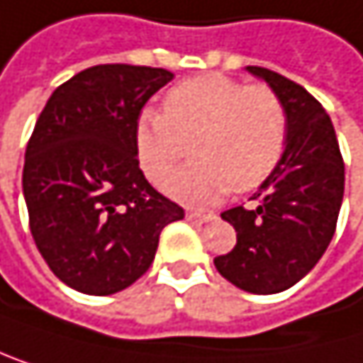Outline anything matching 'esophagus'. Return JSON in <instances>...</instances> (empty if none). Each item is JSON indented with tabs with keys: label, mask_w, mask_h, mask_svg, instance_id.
Here are the masks:
<instances>
[{
	"label": "esophagus",
	"mask_w": 363,
	"mask_h": 363,
	"mask_svg": "<svg viewBox=\"0 0 363 363\" xmlns=\"http://www.w3.org/2000/svg\"><path fill=\"white\" fill-rule=\"evenodd\" d=\"M187 218L194 220V222H200V224H202V222H211V220H216L213 213H198V211H189Z\"/></svg>",
	"instance_id": "34e87169"
}]
</instances>
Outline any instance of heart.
<instances>
[{
	"label": "heart",
	"instance_id": "1",
	"mask_svg": "<svg viewBox=\"0 0 363 363\" xmlns=\"http://www.w3.org/2000/svg\"><path fill=\"white\" fill-rule=\"evenodd\" d=\"M285 141L287 113L279 95L220 74L172 86L163 113L143 108L135 123L137 159L152 183H161L191 143L194 163L163 183L172 198L191 204L220 202L230 187H259L279 165Z\"/></svg>",
	"mask_w": 363,
	"mask_h": 363
}]
</instances>
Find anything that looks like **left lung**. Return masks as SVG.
Segmentation results:
<instances>
[{"mask_svg":"<svg viewBox=\"0 0 363 363\" xmlns=\"http://www.w3.org/2000/svg\"><path fill=\"white\" fill-rule=\"evenodd\" d=\"M246 72L283 102L287 141L279 165L250 198L257 206L222 213L237 230V244L213 263L235 287L279 294L296 285L333 240L344 198V161L331 117L311 93L270 69L246 67Z\"/></svg>","mask_w":363,"mask_h":363,"instance_id":"left-lung-1","label":"left lung"}]
</instances>
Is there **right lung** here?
I'll return each instance as SVG.
<instances>
[{"label": "right lung", "instance_id": "add662e5", "mask_svg": "<svg viewBox=\"0 0 363 363\" xmlns=\"http://www.w3.org/2000/svg\"><path fill=\"white\" fill-rule=\"evenodd\" d=\"M157 67L95 65L60 84L26 147L30 230L50 270L72 289L108 296L147 272L161 230L185 218L152 187L135 123L172 82Z\"/></svg>", "mask_w": 363, "mask_h": 363}]
</instances>
